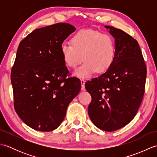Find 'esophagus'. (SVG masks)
I'll use <instances>...</instances> for the list:
<instances>
[{
	"label": "esophagus",
	"instance_id": "1",
	"mask_svg": "<svg viewBox=\"0 0 157 157\" xmlns=\"http://www.w3.org/2000/svg\"><path fill=\"white\" fill-rule=\"evenodd\" d=\"M80 82H81V84H82V90H85V83H86V81L84 80V79H81Z\"/></svg>",
	"mask_w": 157,
	"mask_h": 157
}]
</instances>
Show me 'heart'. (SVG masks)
Returning <instances> with one entry per match:
<instances>
[{
	"label": "heart",
	"mask_w": 157,
	"mask_h": 157,
	"mask_svg": "<svg viewBox=\"0 0 157 157\" xmlns=\"http://www.w3.org/2000/svg\"><path fill=\"white\" fill-rule=\"evenodd\" d=\"M71 44H63L60 51L65 64L75 70V75L88 78L97 71L106 72L111 67L115 56V44L111 36L92 31L80 30L73 35Z\"/></svg>",
	"instance_id": "obj_1"
}]
</instances>
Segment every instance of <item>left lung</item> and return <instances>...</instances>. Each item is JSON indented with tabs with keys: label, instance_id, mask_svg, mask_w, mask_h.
<instances>
[{
	"label": "left lung",
	"instance_id": "8db88e82",
	"mask_svg": "<svg viewBox=\"0 0 157 157\" xmlns=\"http://www.w3.org/2000/svg\"><path fill=\"white\" fill-rule=\"evenodd\" d=\"M115 38L112 65L98 78L86 82L92 96L88 115L98 128L113 132L134 118L144 94L146 67L138 42L121 29L106 25Z\"/></svg>",
	"mask_w": 157,
	"mask_h": 157
}]
</instances>
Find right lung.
Masks as SVG:
<instances>
[{"label": "right lung", "instance_id": "add662e5", "mask_svg": "<svg viewBox=\"0 0 157 157\" xmlns=\"http://www.w3.org/2000/svg\"><path fill=\"white\" fill-rule=\"evenodd\" d=\"M75 30L69 23H56L35 29L19 45L11 73L14 108L35 130L57 128L80 91V80L67 78L69 71L60 51L63 41Z\"/></svg>", "mask_w": 157, "mask_h": 157}]
</instances>
